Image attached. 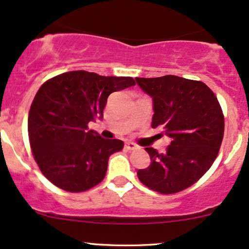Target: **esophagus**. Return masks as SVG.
<instances>
[{
    "instance_id": "1",
    "label": "esophagus",
    "mask_w": 249,
    "mask_h": 249,
    "mask_svg": "<svg viewBox=\"0 0 249 249\" xmlns=\"http://www.w3.org/2000/svg\"><path fill=\"white\" fill-rule=\"evenodd\" d=\"M124 146L128 151H133V150H137V148H138V145H136L132 142H125Z\"/></svg>"
}]
</instances>
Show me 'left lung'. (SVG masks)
I'll list each match as a JSON object with an SVG mask.
<instances>
[{
	"mask_svg": "<svg viewBox=\"0 0 249 249\" xmlns=\"http://www.w3.org/2000/svg\"><path fill=\"white\" fill-rule=\"evenodd\" d=\"M136 82L152 97V127H161L171 138L164 153L145 148L151 165L138 170V178L156 192H180L198 181L218 156L225 128L221 107L202 82L173 75Z\"/></svg>",
	"mask_w": 249,
	"mask_h": 249,
	"instance_id": "8db88e82",
	"label": "left lung"
}]
</instances>
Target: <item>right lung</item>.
<instances>
[{"instance_id": "add662e5", "label": "right lung", "mask_w": 249, "mask_h": 249, "mask_svg": "<svg viewBox=\"0 0 249 249\" xmlns=\"http://www.w3.org/2000/svg\"><path fill=\"white\" fill-rule=\"evenodd\" d=\"M136 85L131 77L69 71L37 91L28 132L34 158L45 178L68 192H84L104 179L111 154L123 150L119 139H105L88 125L103 119L107 97Z\"/></svg>"}]
</instances>
